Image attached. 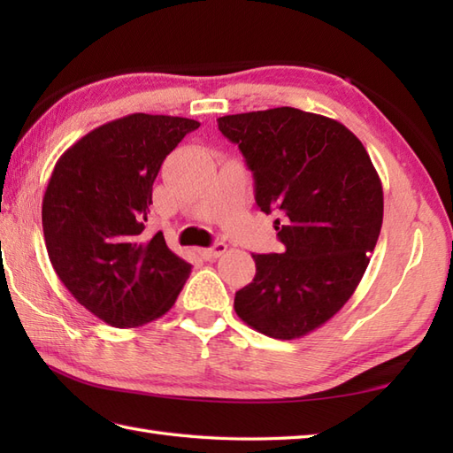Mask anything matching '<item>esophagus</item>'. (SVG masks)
Here are the masks:
<instances>
[{"instance_id": "1", "label": "esophagus", "mask_w": 453, "mask_h": 453, "mask_svg": "<svg viewBox=\"0 0 453 453\" xmlns=\"http://www.w3.org/2000/svg\"><path fill=\"white\" fill-rule=\"evenodd\" d=\"M226 243H216V245H211V247H208V249H198V255L204 258V261H214V258H218V257H221L226 253Z\"/></svg>"}]
</instances>
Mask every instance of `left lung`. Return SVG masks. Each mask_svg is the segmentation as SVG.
Segmentation results:
<instances>
[{
    "label": "left lung",
    "mask_w": 453,
    "mask_h": 453,
    "mask_svg": "<svg viewBox=\"0 0 453 453\" xmlns=\"http://www.w3.org/2000/svg\"><path fill=\"white\" fill-rule=\"evenodd\" d=\"M218 128L253 171L255 200L284 253L253 255L235 313L280 341L319 329L350 300L383 221V188L362 142L333 119L292 107L227 114Z\"/></svg>",
    "instance_id": "1"
}]
</instances>
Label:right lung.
<instances>
[{
  "label": "right lung",
  "mask_w": 453,
  "mask_h": 453,
  "mask_svg": "<svg viewBox=\"0 0 453 453\" xmlns=\"http://www.w3.org/2000/svg\"><path fill=\"white\" fill-rule=\"evenodd\" d=\"M200 122L128 114L85 134L56 161L42 198L46 251L85 310L119 329L165 315L190 274L157 232L146 235L161 163Z\"/></svg>",
  "instance_id": "right-lung-1"
}]
</instances>
